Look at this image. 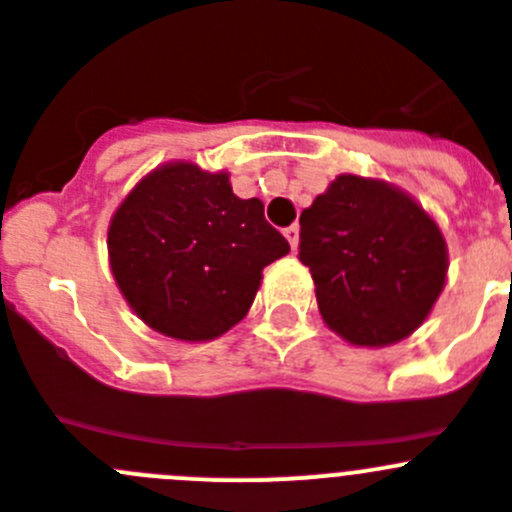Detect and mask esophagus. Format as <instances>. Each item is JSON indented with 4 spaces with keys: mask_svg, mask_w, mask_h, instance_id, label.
Listing matches in <instances>:
<instances>
[{
    "mask_svg": "<svg viewBox=\"0 0 512 512\" xmlns=\"http://www.w3.org/2000/svg\"><path fill=\"white\" fill-rule=\"evenodd\" d=\"M284 236H287L292 251H297V246H299V228H297V225H289V228H284Z\"/></svg>",
    "mask_w": 512,
    "mask_h": 512,
    "instance_id": "34e87169",
    "label": "esophagus"
}]
</instances>
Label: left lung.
Instances as JSON below:
<instances>
[{"label": "left lung", "instance_id": "8db88e82", "mask_svg": "<svg viewBox=\"0 0 512 512\" xmlns=\"http://www.w3.org/2000/svg\"><path fill=\"white\" fill-rule=\"evenodd\" d=\"M299 261L327 327L383 348L411 335L442 294L447 243L406 192L340 175L299 215Z\"/></svg>", "mask_w": 512, "mask_h": 512}]
</instances>
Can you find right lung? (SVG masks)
<instances>
[{"label": "right lung", "instance_id": "right-lung-1", "mask_svg": "<svg viewBox=\"0 0 512 512\" xmlns=\"http://www.w3.org/2000/svg\"><path fill=\"white\" fill-rule=\"evenodd\" d=\"M289 253L264 203L233 195L225 172L164 164L109 225L111 271L131 309L175 340H213L246 317L261 271Z\"/></svg>", "mask_w": 512, "mask_h": 512}]
</instances>
